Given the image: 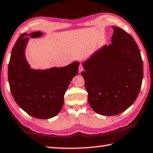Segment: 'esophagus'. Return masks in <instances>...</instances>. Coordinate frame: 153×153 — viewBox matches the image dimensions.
<instances>
[{
    "mask_svg": "<svg viewBox=\"0 0 153 153\" xmlns=\"http://www.w3.org/2000/svg\"><path fill=\"white\" fill-rule=\"evenodd\" d=\"M83 70H84V67H83L82 65H80L79 66V73H81L82 71H83Z\"/></svg>",
    "mask_w": 153,
    "mask_h": 153,
    "instance_id": "1",
    "label": "esophagus"
}]
</instances>
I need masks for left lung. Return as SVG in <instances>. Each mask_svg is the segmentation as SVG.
Wrapping results in <instances>:
<instances>
[{
	"label": "left lung",
	"mask_w": 153,
	"mask_h": 153,
	"mask_svg": "<svg viewBox=\"0 0 153 153\" xmlns=\"http://www.w3.org/2000/svg\"><path fill=\"white\" fill-rule=\"evenodd\" d=\"M111 44L105 45L83 63L88 100L96 113L116 115L138 97L143 78V61L136 41L113 26Z\"/></svg>",
	"instance_id": "1"
}]
</instances>
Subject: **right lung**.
I'll list each match as a JSON object with an SVG mask.
<instances>
[{
    "label": "right lung",
    "instance_id": "obj_1",
    "mask_svg": "<svg viewBox=\"0 0 153 153\" xmlns=\"http://www.w3.org/2000/svg\"><path fill=\"white\" fill-rule=\"evenodd\" d=\"M41 32L18 38L12 49L8 67V79L11 94L17 104L32 117L46 120L60 112L64 95L69 84L78 72L79 62L63 67L45 70L31 69L25 59V49L31 38L42 36Z\"/></svg>",
    "mask_w": 153,
    "mask_h": 153
}]
</instances>
